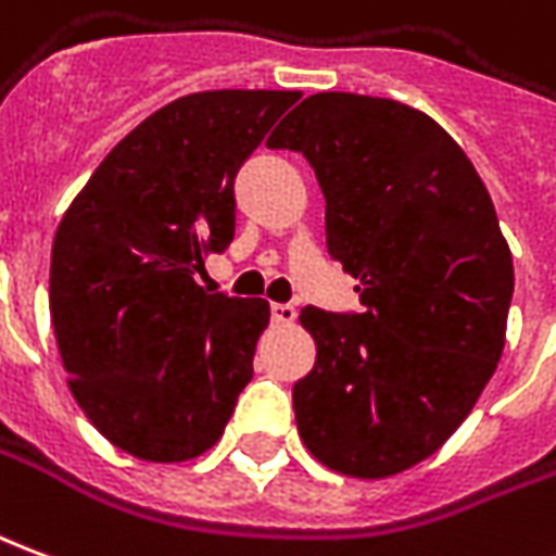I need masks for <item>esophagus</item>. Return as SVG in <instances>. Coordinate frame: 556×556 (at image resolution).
Returning <instances> with one entry per match:
<instances>
[{"instance_id": "esophagus-1", "label": "esophagus", "mask_w": 556, "mask_h": 556, "mask_svg": "<svg viewBox=\"0 0 556 556\" xmlns=\"http://www.w3.org/2000/svg\"><path fill=\"white\" fill-rule=\"evenodd\" d=\"M294 306L291 304H270V318L277 321V325H291L294 321Z\"/></svg>"}]
</instances>
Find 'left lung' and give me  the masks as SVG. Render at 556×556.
<instances>
[{
  "instance_id": "left-lung-1",
  "label": "left lung",
  "mask_w": 556,
  "mask_h": 556,
  "mask_svg": "<svg viewBox=\"0 0 556 556\" xmlns=\"http://www.w3.org/2000/svg\"><path fill=\"white\" fill-rule=\"evenodd\" d=\"M316 170L333 262L361 313L301 309L316 364L291 388L298 433L325 467L386 479L440 448L494 376L515 270L494 201L430 116L318 92L267 138Z\"/></svg>"
}]
</instances>
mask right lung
<instances>
[{"label":"right lung","mask_w":556,"mask_h":556,"mask_svg":"<svg viewBox=\"0 0 556 556\" xmlns=\"http://www.w3.org/2000/svg\"><path fill=\"white\" fill-rule=\"evenodd\" d=\"M213 89L131 129L62 216L50 318L72 394L131 457L180 464L223 437L252 379L267 301L207 294L204 255L235 240V177L298 102Z\"/></svg>","instance_id":"obj_1"}]
</instances>
